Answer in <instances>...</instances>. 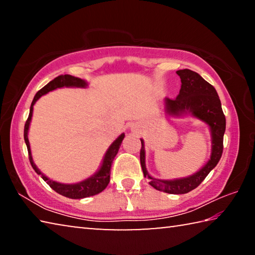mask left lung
Masks as SVG:
<instances>
[{
    "label": "left lung",
    "instance_id": "left-lung-1",
    "mask_svg": "<svg viewBox=\"0 0 255 255\" xmlns=\"http://www.w3.org/2000/svg\"><path fill=\"white\" fill-rule=\"evenodd\" d=\"M181 79V89L175 99L165 98V114L170 117H182L191 115L209 127L211 135L210 158L199 171L187 178L173 180L155 179L149 175L145 163V144L141 141L140 165L145 178L149 184L158 191L171 195H183L196 189L205 180L209 172L217 165L223 154V139L226 128V119L222 109V103L215 88L191 70L176 71Z\"/></svg>",
    "mask_w": 255,
    "mask_h": 255
}]
</instances>
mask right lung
Listing matches in <instances>:
<instances>
[{
	"label": "right lung",
	"mask_w": 255,
	"mask_h": 255,
	"mask_svg": "<svg viewBox=\"0 0 255 255\" xmlns=\"http://www.w3.org/2000/svg\"><path fill=\"white\" fill-rule=\"evenodd\" d=\"M88 82L79 79V77L72 76V75H59L57 77H55L53 81H50L48 84L45 85L44 88L39 90L34 96L31 106H30V112H29V117L25 122L24 125V141L25 145H27L28 148V153H29V159L30 163H31L32 169L36 171L37 174H39L44 181H46V183L49 185V187L55 190L56 192L59 193L64 197L71 198V199H82V198H88L91 196H96L98 193H100L107 188V185L110 182V169H111V164L112 161L116 155H117L120 145H122V141L125 137V133L123 132L117 139H116L114 143H112L109 148L107 149V152L103 156L101 166L99 167V170L96 172V173L92 174L91 176H89L88 179H85L83 181H80L77 183H60L57 182V181H54L49 179L48 176H46L42 172L38 169L36 164L33 162L32 155H31V149H30V143L28 139V131H29V126L30 123H31V118H32V112H33V106L34 103L38 101V99H40L42 96H45L50 91H54L56 89H60V88H88Z\"/></svg>",
	"instance_id": "1"
}]
</instances>
